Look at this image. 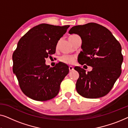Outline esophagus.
<instances>
[{"label":"esophagus","mask_w":128,"mask_h":128,"mask_svg":"<svg viewBox=\"0 0 128 128\" xmlns=\"http://www.w3.org/2000/svg\"><path fill=\"white\" fill-rule=\"evenodd\" d=\"M69 69L70 72H72V71H73V70H74V68H73L72 66H69Z\"/></svg>","instance_id":"obj_1"}]
</instances>
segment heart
I'll use <instances>...</instances> for the list:
<instances>
[{"label": "heart", "mask_w": 128, "mask_h": 128, "mask_svg": "<svg viewBox=\"0 0 128 128\" xmlns=\"http://www.w3.org/2000/svg\"><path fill=\"white\" fill-rule=\"evenodd\" d=\"M78 36V35H76V34L72 35V36H70L69 37V40L72 39V38L75 37V36ZM59 60H60V62H62L66 64H73V62H74L75 60V57L73 56L64 55L61 56L60 58H59Z\"/></svg>", "instance_id": "1"}]
</instances>
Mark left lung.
<instances>
[{
	"label": "left lung",
	"instance_id": "obj_1",
	"mask_svg": "<svg viewBox=\"0 0 128 128\" xmlns=\"http://www.w3.org/2000/svg\"><path fill=\"white\" fill-rule=\"evenodd\" d=\"M69 33L78 35L82 40L78 63L92 68L87 73L78 66L74 68L79 73L77 92L87 98L104 97L121 74V45L109 30L94 22L74 26Z\"/></svg>",
	"mask_w": 128,
	"mask_h": 128
}]
</instances>
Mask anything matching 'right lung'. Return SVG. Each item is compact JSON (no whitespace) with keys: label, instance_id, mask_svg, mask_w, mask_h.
Here are the masks:
<instances>
[{"label":"right lung","instance_id":"right-lung-1","mask_svg":"<svg viewBox=\"0 0 128 128\" xmlns=\"http://www.w3.org/2000/svg\"><path fill=\"white\" fill-rule=\"evenodd\" d=\"M70 26L41 24L22 36L13 52V73L23 93L36 101L50 100L56 97L61 82L69 73L66 64L53 68L45 64V59L54 54L57 43Z\"/></svg>","mask_w":128,"mask_h":128}]
</instances>
